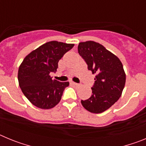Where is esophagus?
I'll return each mask as SVG.
<instances>
[{
	"instance_id": "34e87169",
	"label": "esophagus",
	"mask_w": 146,
	"mask_h": 146,
	"mask_svg": "<svg viewBox=\"0 0 146 146\" xmlns=\"http://www.w3.org/2000/svg\"><path fill=\"white\" fill-rule=\"evenodd\" d=\"M72 84L73 85V86H79V84H78V83H77V82H72Z\"/></svg>"
}]
</instances>
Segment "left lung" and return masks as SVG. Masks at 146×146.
<instances>
[{
	"label": "left lung",
	"mask_w": 146,
	"mask_h": 146,
	"mask_svg": "<svg viewBox=\"0 0 146 146\" xmlns=\"http://www.w3.org/2000/svg\"><path fill=\"white\" fill-rule=\"evenodd\" d=\"M78 53L86 61L88 69L96 74L92 95L81 103L91 113H103L121 96L126 82L122 63L104 46L93 41L80 42Z\"/></svg>",
	"instance_id": "obj_1"
}]
</instances>
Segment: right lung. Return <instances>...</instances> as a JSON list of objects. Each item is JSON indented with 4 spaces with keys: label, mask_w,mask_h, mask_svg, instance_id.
<instances>
[{
    "label": "right lung",
    "mask_w": 146,
    "mask_h": 146,
    "mask_svg": "<svg viewBox=\"0 0 146 146\" xmlns=\"http://www.w3.org/2000/svg\"><path fill=\"white\" fill-rule=\"evenodd\" d=\"M73 44L52 41L44 44L24 58L18 70L22 91L33 105L50 109L59 103L69 82L52 80L51 72L57 71L58 61Z\"/></svg>",
    "instance_id": "1"
}]
</instances>
